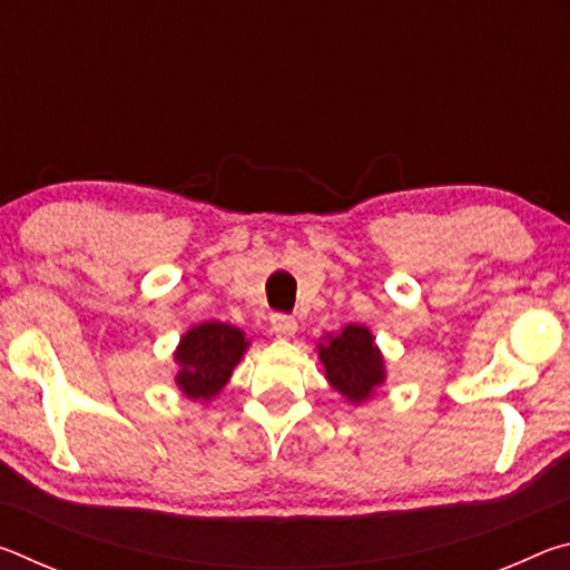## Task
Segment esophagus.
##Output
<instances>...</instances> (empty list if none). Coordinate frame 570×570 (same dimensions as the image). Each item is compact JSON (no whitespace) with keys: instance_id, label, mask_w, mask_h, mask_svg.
<instances>
[{"instance_id":"esophagus-1","label":"esophagus","mask_w":570,"mask_h":570,"mask_svg":"<svg viewBox=\"0 0 570 570\" xmlns=\"http://www.w3.org/2000/svg\"><path fill=\"white\" fill-rule=\"evenodd\" d=\"M298 330V324L294 316H286V314H274L272 316V332L276 336H282V340H288V336H294Z\"/></svg>"}]
</instances>
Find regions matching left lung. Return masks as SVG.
Returning <instances> with one entry per match:
<instances>
[{
    "label": "left lung",
    "instance_id": "left-lung-1",
    "mask_svg": "<svg viewBox=\"0 0 570 570\" xmlns=\"http://www.w3.org/2000/svg\"><path fill=\"white\" fill-rule=\"evenodd\" d=\"M316 354L324 364L326 382L352 404L374 397L387 380V366L374 334L362 324H346L340 334H326L316 344Z\"/></svg>",
    "mask_w": 570,
    "mask_h": 570
}]
</instances>
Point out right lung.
Listing matches in <instances>:
<instances>
[{
	"mask_svg": "<svg viewBox=\"0 0 570 570\" xmlns=\"http://www.w3.org/2000/svg\"><path fill=\"white\" fill-rule=\"evenodd\" d=\"M250 340L238 326L224 322H204L180 336L173 352L178 364L176 387L193 402H210L226 387L230 374L244 360Z\"/></svg>",
	"mask_w": 570,
	"mask_h": 570,
	"instance_id": "right-lung-1",
	"label": "right lung"
}]
</instances>
